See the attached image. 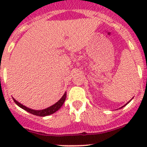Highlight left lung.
<instances>
[{
    "label": "left lung",
    "mask_w": 147,
    "mask_h": 147,
    "mask_svg": "<svg viewBox=\"0 0 147 147\" xmlns=\"http://www.w3.org/2000/svg\"><path fill=\"white\" fill-rule=\"evenodd\" d=\"M129 102H130V101H129ZM129 102H127V104H126V105H127V104L129 103ZM125 105H124V106H123V107H124V106H125Z\"/></svg>",
    "instance_id": "obj_1"
}]
</instances>
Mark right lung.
<instances>
[{
    "mask_svg": "<svg viewBox=\"0 0 147 147\" xmlns=\"http://www.w3.org/2000/svg\"><path fill=\"white\" fill-rule=\"evenodd\" d=\"M65 98H66V93H65V94L63 95V96H62V98H61L57 102V103H55L54 105L51 106V107H48V108L44 109V110H32V109L28 108V107H25V106L22 105V104L17 102L16 100H15L14 98H13V100H14V102H15V104H16L17 105H18L19 107H21V108L23 109V110H25L26 111H27V112L33 114V115H37V116H46V115H51V114H53L55 112H57V111L61 107H62V105L64 104L65 101Z\"/></svg>",
    "mask_w": 147,
    "mask_h": 147,
    "instance_id": "1",
    "label": "right lung"
}]
</instances>
